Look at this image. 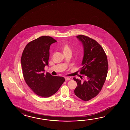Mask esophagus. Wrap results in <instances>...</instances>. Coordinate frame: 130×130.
I'll list each match as a JSON object with an SVG mask.
<instances>
[{
    "label": "esophagus",
    "mask_w": 130,
    "mask_h": 130,
    "mask_svg": "<svg viewBox=\"0 0 130 130\" xmlns=\"http://www.w3.org/2000/svg\"><path fill=\"white\" fill-rule=\"evenodd\" d=\"M64 78H65L66 81H68V80H70V78H69V77H64Z\"/></svg>",
    "instance_id": "1"
}]
</instances>
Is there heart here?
I'll list each match as a JSON object with an SVG mask.
<instances>
[{
	"mask_svg": "<svg viewBox=\"0 0 130 130\" xmlns=\"http://www.w3.org/2000/svg\"><path fill=\"white\" fill-rule=\"evenodd\" d=\"M61 49L64 54H66L68 52H71L70 47L69 46V45L66 43H64V44H62V45L61 46Z\"/></svg>",
	"mask_w": 130,
	"mask_h": 130,
	"instance_id": "b5f03b06",
	"label": "heart"
}]
</instances>
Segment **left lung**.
<instances>
[{
    "label": "left lung",
    "instance_id": "obj_1",
    "mask_svg": "<svg viewBox=\"0 0 130 130\" xmlns=\"http://www.w3.org/2000/svg\"><path fill=\"white\" fill-rule=\"evenodd\" d=\"M83 44L84 55L80 73L83 79L74 77L77 84L75 94L83 101L94 98L102 90L108 73V60L102 47L95 40L88 36H76Z\"/></svg>",
    "mask_w": 130,
    "mask_h": 130
}]
</instances>
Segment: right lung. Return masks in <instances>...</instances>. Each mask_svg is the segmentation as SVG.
<instances>
[{"mask_svg":"<svg viewBox=\"0 0 130 130\" xmlns=\"http://www.w3.org/2000/svg\"><path fill=\"white\" fill-rule=\"evenodd\" d=\"M56 42L50 36H41L28 43L22 53L21 63L25 82L40 97L48 98L55 94L65 81L64 77L44 72V67L48 65L50 45Z\"/></svg>","mask_w":130,"mask_h":130,"instance_id":"right-lung-1","label":"right lung"}]
</instances>
